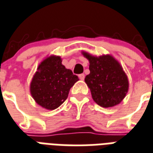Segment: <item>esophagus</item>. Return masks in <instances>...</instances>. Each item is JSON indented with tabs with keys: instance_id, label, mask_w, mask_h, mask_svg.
Masks as SVG:
<instances>
[{
	"instance_id": "34e87169",
	"label": "esophagus",
	"mask_w": 153,
	"mask_h": 153,
	"mask_svg": "<svg viewBox=\"0 0 153 153\" xmlns=\"http://www.w3.org/2000/svg\"><path fill=\"white\" fill-rule=\"evenodd\" d=\"M79 78L81 79V80H83V79H84V78H85V74H80L79 75Z\"/></svg>"
}]
</instances>
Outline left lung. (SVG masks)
<instances>
[{"label":"left lung","mask_w":153,"mask_h":153,"mask_svg":"<svg viewBox=\"0 0 153 153\" xmlns=\"http://www.w3.org/2000/svg\"><path fill=\"white\" fill-rule=\"evenodd\" d=\"M90 62V74L85 82L91 89L93 100L102 108H111L125 97L128 80L118 62L110 55L94 57L83 52Z\"/></svg>","instance_id":"left-lung-1"}]
</instances>
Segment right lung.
I'll return each instance as SVG.
<instances>
[{
	"label": "right lung",
	"mask_w": 153,
	"mask_h": 153,
	"mask_svg": "<svg viewBox=\"0 0 153 153\" xmlns=\"http://www.w3.org/2000/svg\"><path fill=\"white\" fill-rule=\"evenodd\" d=\"M38 70L30 84L31 95L42 108L54 110L67 99L79 78L62 64L60 57L56 56L45 59Z\"/></svg>",
	"instance_id": "1"
}]
</instances>
